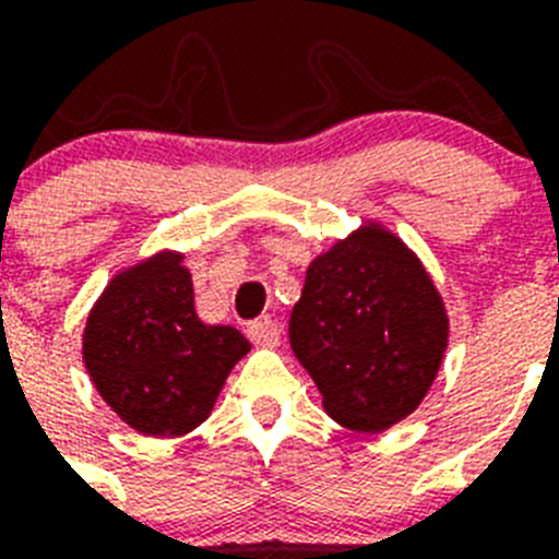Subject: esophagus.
<instances>
[{
  "instance_id": "obj_1",
  "label": "esophagus",
  "mask_w": 559,
  "mask_h": 559,
  "mask_svg": "<svg viewBox=\"0 0 559 559\" xmlns=\"http://www.w3.org/2000/svg\"><path fill=\"white\" fill-rule=\"evenodd\" d=\"M246 333H249V340H252L254 345H266V348H272V345H278L281 342V328L278 322H272V319H254V322L246 328Z\"/></svg>"
}]
</instances>
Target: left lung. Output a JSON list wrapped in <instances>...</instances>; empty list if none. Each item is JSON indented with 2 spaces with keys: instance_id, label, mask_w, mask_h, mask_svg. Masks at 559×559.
<instances>
[{
  "instance_id": "8db88e82",
  "label": "left lung",
  "mask_w": 559,
  "mask_h": 559,
  "mask_svg": "<svg viewBox=\"0 0 559 559\" xmlns=\"http://www.w3.org/2000/svg\"><path fill=\"white\" fill-rule=\"evenodd\" d=\"M293 354L328 415L382 432L412 415L447 350V313L420 261L380 228H359L307 270L289 316Z\"/></svg>"
}]
</instances>
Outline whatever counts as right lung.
I'll return each instance as SVG.
<instances>
[{"instance_id": "add662e5", "label": "right lung", "mask_w": 559, "mask_h": 559, "mask_svg": "<svg viewBox=\"0 0 559 559\" xmlns=\"http://www.w3.org/2000/svg\"><path fill=\"white\" fill-rule=\"evenodd\" d=\"M246 350L240 331L197 319L191 275L174 252L118 275L83 333V362L100 397L153 438L200 426Z\"/></svg>"}]
</instances>
